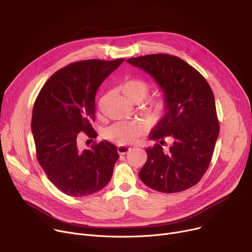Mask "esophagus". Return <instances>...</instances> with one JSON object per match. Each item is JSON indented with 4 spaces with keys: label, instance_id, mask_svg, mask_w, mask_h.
Here are the masks:
<instances>
[{
    "label": "esophagus",
    "instance_id": "obj_1",
    "mask_svg": "<svg viewBox=\"0 0 252 252\" xmlns=\"http://www.w3.org/2000/svg\"><path fill=\"white\" fill-rule=\"evenodd\" d=\"M130 147L129 146H126V145H118V147H117V152L121 154V155H125V154H126L127 152H129L130 151Z\"/></svg>",
    "mask_w": 252,
    "mask_h": 252
}]
</instances>
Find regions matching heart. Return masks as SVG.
<instances>
[{"label": "heart", "mask_w": 252, "mask_h": 252, "mask_svg": "<svg viewBox=\"0 0 252 252\" xmlns=\"http://www.w3.org/2000/svg\"><path fill=\"white\" fill-rule=\"evenodd\" d=\"M124 96L134 103H140L146 99L151 91L150 84L143 78L135 77L121 85ZM167 107L164 97H157L151 100L146 108V115L152 122H157ZM141 134V126L135 123H117L105 130L104 137L119 145H126L135 142Z\"/></svg>", "instance_id": "obj_1"}]
</instances>
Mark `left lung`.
Returning <instances> with one entry per match:
<instances>
[{
    "label": "left lung",
    "mask_w": 252,
    "mask_h": 252,
    "mask_svg": "<svg viewBox=\"0 0 252 252\" xmlns=\"http://www.w3.org/2000/svg\"><path fill=\"white\" fill-rule=\"evenodd\" d=\"M127 63L149 73L161 88L167 107L149 135L147 161L139 177L153 190L177 193L199 182L208 168L220 133L213 90L203 75L181 58L151 54ZM166 137L173 144L165 152Z\"/></svg>",
    "instance_id": "obj_1"
}]
</instances>
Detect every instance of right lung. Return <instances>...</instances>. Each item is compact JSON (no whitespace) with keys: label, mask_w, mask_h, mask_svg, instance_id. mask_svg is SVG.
I'll list each match as a JSON object with an SVG mask.
<instances>
[{"label":"right lung","mask_w":252,"mask_h":252,"mask_svg":"<svg viewBox=\"0 0 252 252\" xmlns=\"http://www.w3.org/2000/svg\"><path fill=\"white\" fill-rule=\"evenodd\" d=\"M125 59L83 60L53 74L35 99L32 131L36 158L48 179L72 197L96 193L108 184L118 159L117 148L108 141L93 143L81 150V131L96 138L95 96L100 85Z\"/></svg>","instance_id":"right-lung-1"}]
</instances>
